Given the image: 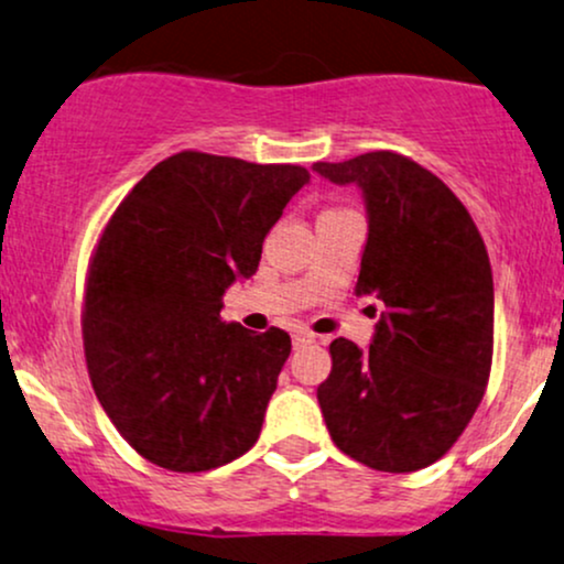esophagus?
<instances>
[{"mask_svg":"<svg viewBox=\"0 0 564 564\" xmlns=\"http://www.w3.org/2000/svg\"><path fill=\"white\" fill-rule=\"evenodd\" d=\"M315 341V334L313 332H296L294 334V347H307Z\"/></svg>","mask_w":564,"mask_h":564,"instance_id":"obj_1","label":"esophagus"}]
</instances>
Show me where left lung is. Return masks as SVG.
I'll return each instance as SVG.
<instances>
[{"instance_id": "1", "label": "left lung", "mask_w": 564, "mask_h": 564, "mask_svg": "<svg viewBox=\"0 0 564 564\" xmlns=\"http://www.w3.org/2000/svg\"><path fill=\"white\" fill-rule=\"evenodd\" d=\"M313 170L360 185L368 241L355 294L384 313L368 349L334 339L318 403L336 448L379 471H416L453 448L494 364V273L485 241L437 174L394 151Z\"/></svg>"}]
</instances>
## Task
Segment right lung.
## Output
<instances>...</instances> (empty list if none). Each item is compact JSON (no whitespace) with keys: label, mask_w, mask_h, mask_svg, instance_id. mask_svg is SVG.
Wrapping results in <instances>:
<instances>
[{"label":"right lung","mask_w":564,"mask_h":564,"mask_svg":"<svg viewBox=\"0 0 564 564\" xmlns=\"http://www.w3.org/2000/svg\"><path fill=\"white\" fill-rule=\"evenodd\" d=\"M310 172L183 151L140 180L102 228L84 283L89 381L119 435L161 469L209 471L260 437L291 352L283 328L219 321Z\"/></svg>","instance_id":"obj_1"}]
</instances>
